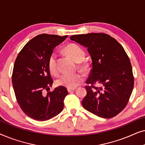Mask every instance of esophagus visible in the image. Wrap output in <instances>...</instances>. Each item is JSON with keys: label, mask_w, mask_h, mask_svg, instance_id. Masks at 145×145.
<instances>
[{"label": "esophagus", "mask_w": 145, "mask_h": 145, "mask_svg": "<svg viewBox=\"0 0 145 145\" xmlns=\"http://www.w3.org/2000/svg\"><path fill=\"white\" fill-rule=\"evenodd\" d=\"M75 90V88H67V90H68L69 92H71L72 91H74Z\"/></svg>", "instance_id": "esophagus-1"}]
</instances>
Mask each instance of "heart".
Instances as JSON below:
<instances>
[{
	"instance_id": "heart-1",
	"label": "heart",
	"mask_w": 145,
	"mask_h": 145,
	"mask_svg": "<svg viewBox=\"0 0 145 145\" xmlns=\"http://www.w3.org/2000/svg\"><path fill=\"white\" fill-rule=\"evenodd\" d=\"M65 51L67 54L74 59L76 62H82L85 58V51L80 45L71 43L67 45ZM48 69L51 74L57 75L59 72L57 67V55L53 53L48 60ZM84 80V76L81 72L64 73L58 78L57 81L59 86L66 87L68 88H74L80 85Z\"/></svg>"
}]
</instances>
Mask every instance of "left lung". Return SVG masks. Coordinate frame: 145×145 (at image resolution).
Here are the masks:
<instances>
[{
	"instance_id": "obj_1",
	"label": "left lung",
	"mask_w": 145,
	"mask_h": 145,
	"mask_svg": "<svg viewBox=\"0 0 145 145\" xmlns=\"http://www.w3.org/2000/svg\"><path fill=\"white\" fill-rule=\"evenodd\" d=\"M70 39L86 47L92 61L86 82L91 86H85L83 107L101 118H114L125 108L133 89L128 55L116 39L104 33L74 35ZM96 84L102 87H95Z\"/></svg>"
}]
</instances>
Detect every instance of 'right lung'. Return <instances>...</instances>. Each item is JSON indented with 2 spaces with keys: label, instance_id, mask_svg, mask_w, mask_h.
Here are the masks:
<instances>
[{
  "label": "right lung",
  "instance_id": "obj_1",
  "mask_svg": "<svg viewBox=\"0 0 145 145\" xmlns=\"http://www.w3.org/2000/svg\"><path fill=\"white\" fill-rule=\"evenodd\" d=\"M67 37L46 33L37 35L25 45L16 59L12 76L16 98L22 110L33 120H50L64 107L68 94L65 87L60 86L49 92L53 81L48 60L55 47Z\"/></svg>",
  "mask_w": 145,
  "mask_h": 145
}]
</instances>
